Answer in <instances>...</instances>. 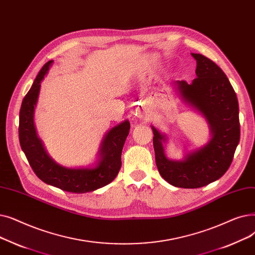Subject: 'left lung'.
I'll list each match as a JSON object with an SVG mask.
<instances>
[{"label":"left lung","mask_w":255,"mask_h":255,"mask_svg":"<svg viewBox=\"0 0 255 255\" xmlns=\"http://www.w3.org/2000/svg\"><path fill=\"white\" fill-rule=\"evenodd\" d=\"M191 55L197 63V78L191 84L176 81L174 85L181 99L207 119L211 140L184 160L173 161L164 152L166 136L151 128L155 164L162 177L174 187L196 189L219 179L228 170L240 141V120L237 94L223 70L203 55Z\"/></svg>","instance_id":"8db88e82"}]
</instances>
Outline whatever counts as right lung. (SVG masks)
Returning <instances> with one entry per match:
<instances>
[{
	"label": "right lung",
	"instance_id": "1",
	"mask_svg": "<svg viewBox=\"0 0 255 255\" xmlns=\"http://www.w3.org/2000/svg\"><path fill=\"white\" fill-rule=\"evenodd\" d=\"M53 63L46 62L22 100L19 111L18 137L22 151L37 175L45 184L71 193H87L110 184L121 167V151L130 125L125 120L109 130L100 149V161L92 168H66L48 155L34 126V110L37 104L40 83Z\"/></svg>",
	"mask_w": 255,
	"mask_h": 255
}]
</instances>
